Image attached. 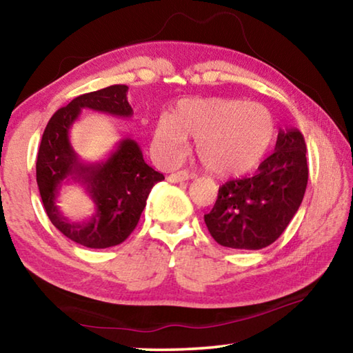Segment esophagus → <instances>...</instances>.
I'll list each match as a JSON object with an SVG mask.
<instances>
[{
    "instance_id": "obj_1",
    "label": "esophagus",
    "mask_w": 353,
    "mask_h": 353,
    "mask_svg": "<svg viewBox=\"0 0 353 353\" xmlns=\"http://www.w3.org/2000/svg\"><path fill=\"white\" fill-rule=\"evenodd\" d=\"M188 179H191V176L188 174L187 171H177V172H174V174H170L168 176V181L172 182V183L185 182V181H188Z\"/></svg>"
}]
</instances>
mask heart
<instances>
[{
    "label": "heart",
    "mask_w": 353,
    "mask_h": 353,
    "mask_svg": "<svg viewBox=\"0 0 353 353\" xmlns=\"http://www.w3.org/2000/svg\"><path fill=\"white\" fill-rule=\"evenodd\" d=\"M276 123L270 109L244 99H185L155 121L154 151L165 165L187 154L188 137L196 139V155L207 171L221 177L252 171L270 151Z\"/></svg>",
    "instance_id": "1"
}]
</instances>
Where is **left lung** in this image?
<instances>
[{"label":"left lung","mask_w":353,"mask_h":353,"mask_svg":"<svg viewBox=\"0 0 353 353\" xmlns=\"http://www.w3.org/2000/svg\"><path fill=\"white\" fill-rule=\"evenodd\" d=\"M307 145L297 129L279 130L274 152L252 177L219 187L204 221L221 246L256 250L283 234L302 204L308 182Z\"/></svg>","instance_id":"1"}]
</instances>
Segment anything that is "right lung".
<instances>
[{"mask_svg": "<svg viewBox=\"0 0 353 353\" xmlns=\"http://www.w3.org/2000/svg\"><path fill=\"white\" fill-rule=\"evenodd\" d=\"M128 85H110L81 94L59 109L46 124L37 155V185L48 218L71 241L92 249H105L123 243L139 224L152 187L165 176L143 159L139 143L123 139L103 162L85 163L71 146L70 129L82 109L113 117L130 118ZM71 180L82 184L95 204L92 219L73 223L55 204L61 185Z\"/></svg>", "mask_w": 353, "mask_h": 353, "instance_id": "add662e5", "label": "right lung"}]
</instances>
